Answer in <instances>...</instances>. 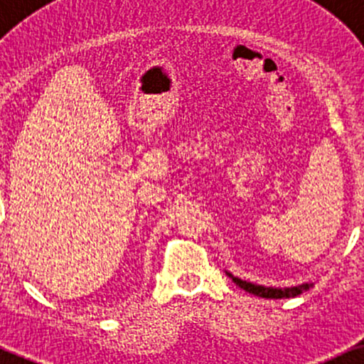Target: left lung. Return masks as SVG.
<instances>
[{
    "mask_svg": "<svg viewBox=\"0 0 364 364\" xmlns=\"http://www.w3.org/2000/svg\"><path fill=\"white\" fill-rule=\"evenodd\" d=\"M229 277H232L231 274H228ZM236 286H240L241 289L252 292V294L260 296V298H269V299H282V298H294V296L301 294V292L308 291L311 287V284H301V286L296 287H284V289H279V287H265V286H257V284L241 281V279L232 277Z\"/></svg>",
    "mask_w": 364,
    "mask_h": 364,
    "instance_id": "8db88e82",
    "label": "left lung"
}]
</instances>
